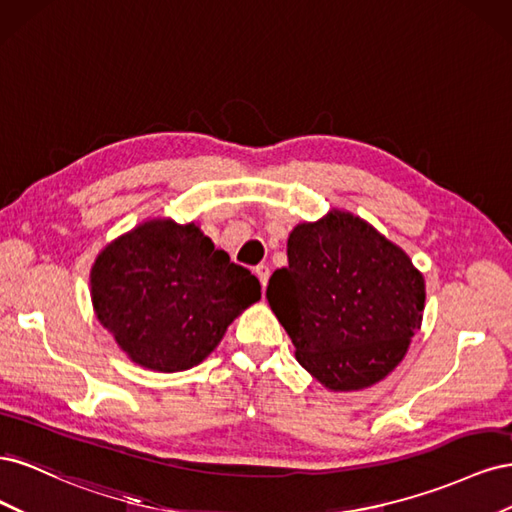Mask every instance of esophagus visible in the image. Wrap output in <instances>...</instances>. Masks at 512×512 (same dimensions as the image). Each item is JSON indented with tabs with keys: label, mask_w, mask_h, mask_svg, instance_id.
Instances as JSON below:
<instances>
[{
	"label": "esophagus",
	"mask_w": 512,
	"mask_h": 512,
	"mask_svg": "<svg viewBox=\"0 0 512 512\" xmlns=\"http://www.w3.org/2000/svg\"><path fill=\"white\" fill-rule=\"evenodd\" d=\"M254 273H256V277L260 280V286H262V290L267 288V282H269V267H265V265H258L256 269H254Z\"/></svg>",
	"instance_id": "1"
}]
</instances>
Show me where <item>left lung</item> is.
Segmentation results:
<instances>
[{
	"label": "left lung",
	"instance_id": "obj_1",
	"mask_svg": "<svg viewBox=\"0 0 512 512\" xmlns=\"http://www.w3.org/2000/svg\"><path fill=\"white\" fill-rule=\"evenodd\" d=\"M267 301L301 367L331 391H359L406 356L423 322L425 280L399 245L333 209L294 226L288 267L271 275Z\"/></svg>",
	"mask_w": 512,
	"mask_h": 512
}]
</instances>
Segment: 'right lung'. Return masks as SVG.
<instances>
[{
	"label": "right lung",
	"instance_id": "1",
	"mask_svg": "<svg viewBox=\"0 0 512 512\" xmlns=\"http://www.w3.org/2000/svg\"><path fill=\"white\" fill-rule=\"evenodd\" d=\"M260 282L194 222L149 220L108 243L91 267V303L134 363L183 371L205 361Z\"/></svg>",
	"mask_w": 512,
	"mask_h": 512
}]
</instances>
